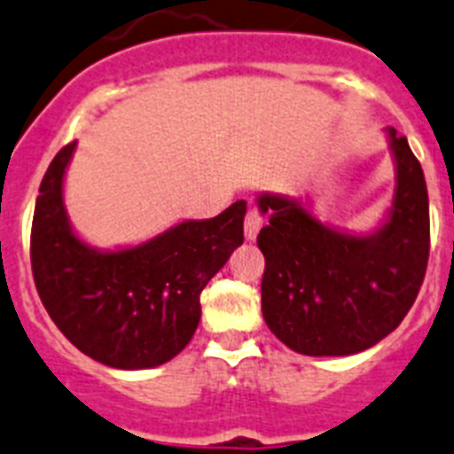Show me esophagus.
<instances>
[{"instance_id": "34e87169", "label": "esophagus", "mask_w": 454, "mask_h": 454, "mask_svg": "<svg viewBox=\"0 0 454 454\" xmlns=\"http://www.w3.org/2000/svg\"><path fill=\"white\" fill-rule=\"evenodd\" d=\"M262 224H264V218H262V213L257 208H247L246 220H243V230H246V239L247 241H254L262 230Z\"/></svg>"}]
</instances>
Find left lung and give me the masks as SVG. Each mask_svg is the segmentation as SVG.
I'll return each instance as SVG.
<instances>
[{
	"label": "left lung",
	"instance_id": "left-lung-1",
	"mask_svg": "<svg viewBox=\"0 0 454 454\" xmlns=\"http://www.w3.org/2000/svg\"><path fill=\"white\" fill-rule=\"evenodd\" d=\"M397 190L383 230L344 236L317 223L301 201L259 197L269 224L257 236L266 269L262 312L275 338L303 356H348L400 326L429 259V200L420 162L388 128Z\"/></svg>",
	"mask_w": 454,
	"mask_h": 454
}]
</instances>
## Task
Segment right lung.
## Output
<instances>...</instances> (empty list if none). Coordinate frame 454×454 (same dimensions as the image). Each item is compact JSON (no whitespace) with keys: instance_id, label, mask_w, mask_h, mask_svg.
Listing matches in <instances>:
<instances>
[{"instance_id":"right-lung-1","label":"right lung","mask_w":454,"mask_h":454,"mask_svg":"<svg viewBox=\"0 0 454 454\" xmlns=\"http://www.w3.org/2000/svg\"><path fill=\"white\" fill-rule=\"evenodd\" d=\"M75 142L50 162L32 223V273L41 303L68 342L119 370L172 360L200 324V294L243 243L246 201L190 220L121 253H96L73 236L61 181Z\"/></svg>"}]
</instances>
